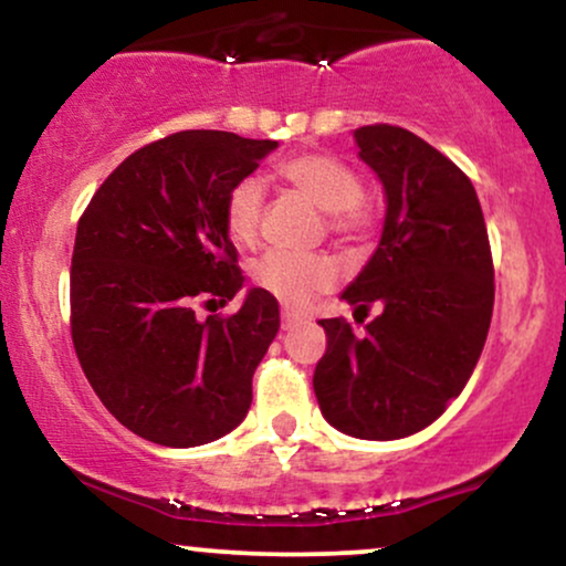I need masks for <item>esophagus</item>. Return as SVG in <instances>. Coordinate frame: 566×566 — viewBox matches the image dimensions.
Segmentation results:
<instances>
[{
  "label": "esophagus",
  "instance_id": "1",
  "mask_svg": "<svg viewBox=\"0 0 566 566\" xmlns=\"http://www.w3.org/2000/svg\"><path fill=\"white\" fill-rule=\"evenodd\" d=\"M303 322H305L303 316L295 314V311H287V308L282 311V327H284V329H295L297 324H303Z\"/></svg>",
  "mask_w": 566,
  "mask_h": 566
}]
</instances>
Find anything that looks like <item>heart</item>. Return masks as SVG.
Masks as SVG:
<instances>
[{
    "instance_id": "1",
    "label": "heart",
    "mask_w": 566,
    "mask_h": 566,
    "mask_svg": "<svg viewBox=\"0 0 566 566\" xmlns=\"http://www.w3.org/2000/svg\"><path fill=\"white\" fill-rule=\"evenodd\" d=\"M279 175L303 193L311 205L327 212V229L335 237L365 239L375 226L373 205L361 197L359 175L343 159L327 154H301L279 165ZM263 210V184L258 178H242L226 197V229L237 242H252ZM252 279L258 287L292 308H303L337 279V263L322 252L269 250L252 263Z\"/></svg>"
}]
</instances>
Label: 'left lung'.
Here are the masks:
<instances>
[{
	"mask_svg": "<svg viewBox=\"0 0 566 566\" xmlns=\"http://www.w3.org/2000/svg\"><path fill=\"white\" fill-rule=\"evenodd\" d=\"M354 140L382 184L386 220L340 297L380 314L365 335L319 322L327 350L314 391L340 433L391 441L431 426L465 388L490 329L495 271L482 205L458 165L401 127L367 125Z\"/></svg>",
	"mask_w": 566,
	"mask_h": 566,
	"instance_id": "obj_1",
	"label": "left lung"
}]
</instances>
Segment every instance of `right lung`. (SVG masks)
<instances>
[{"mask_svg": "<svg viewBox=\"0 0 566 566\" xmlns=\"http://www.w3.org/2000/svg\"><path fill=\"white\" fill-rule=\"evenodd\" d=\"M279 146L184 129L138 148L76 226L71 337L97 399L138 437L199 447L231 433L279 333V303L247 290L231 316H197L244 287L226 197Z\"/></svg>", "mask_w": 566, "mask_h": 566, "instance_id": "obj_1", "label": "right lung"}]
</instances>
